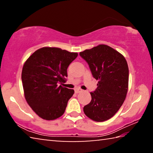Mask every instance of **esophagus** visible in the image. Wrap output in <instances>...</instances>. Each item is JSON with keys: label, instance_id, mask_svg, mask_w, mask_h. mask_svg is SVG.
Here are the masks:
<instances>
[{"label": "esophagus", "instance_id": "34e87169", "mask_svg": "<svg viewBox=\"0 0 153 153\" xmlns=\"http://www.w3.org/2000/svg\"><path fill=\"white\" fill-rule=\"evenodd\" d=\"M83 91V90H82L81 88H77L75 89V92L76 93H79Z\"/></svg>", "mask_w": 153, "mask_h": 153}]
</instances>
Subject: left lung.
Instances as JSON below:
<instances>
[{
  "instance_id": "1",
  "label": "left lung",
  "mask_w": 153,
  "mask_h": 153,
  "mask_svg": "<svg viewBox=\"0 0 153 153\" xmlns=\"http://www.w3.org/2000/svg\"><path fill=\"white\" fill-rule=\"evenodd\" d=\"M88 64L97 88L90 92L92 100L84 106L87 117L95 121L109 120L126 99L128 89L129 69L124 56L107 45H100L79 53Z\"/></svg>"
}]
</instances>
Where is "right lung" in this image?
<instances>
[{"mask_svg":"<svg viewBox=\"0 0 153 153\" xmlns=\"http://www.w3.org/2000/svg\"><path fill=\"white\" fill-rule=\"evenodd\" d=\"M77 56V53L43 47L25 61L22 73L25 98L40 117L53 120L63 115L74 90L58 84L65 82L67 68Z\"/></svg>","mask_w":153,"mask_h":153,"instance_id":"1","label":"right lung"}]
</instances>
